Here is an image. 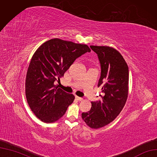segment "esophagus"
Returning a JSON list of instances; mask_svg holds the SVG:
<instances>
[{
  "instance_id": "34e87169",
  "label": "esophagus",
  "mask_w": 157,
  "mask_h": 157,
  "mask_svg": "<svg viewBox=\"0 0 157 157\" xmlns=\"http://www.w3.org/2000/svg\"><path fill=\"white\" fill-rule=\"evenodd\" d=\"M75 99H77V101H81L83 100L82 98H81V97H78V96L75 97Z\"/></svg>"
}]
</instances>
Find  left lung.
<instances>
[{
    "label": "left lung",
    "instance_id": "1",
    "mask_svg": "<svg viewBox=\"0 0 157 157\" xmlns=\"http://www.w3.org/2000/svg\"><path fill=\"white\" fill-rule=\"evenodd\" d=\"M90 48L98 56L101 73L98 82L103 96L91 102V108L82 113V118L91 128H99L115 120L123 109L128 92V67L121 54L107 46Z\"/></svg>",
    "mask_w": 157,
    "mask_h": 157
}]
</instances>
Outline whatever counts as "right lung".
Returning a JSON list of instances; mask_svg holds the SVG:
<instances>
[{
    "mask_svg": "<svg viewBox=\"0 0 157 157\" xmlns=\"http://www.w3.org/2000/svg\"><path fill=\"white\" fill-rule=\"evenodd\" d=\"M90 51L86 45L55 38L44 43L34 52L26 73L25 94L30 109L41 121H58L72 104L75 96L54 82L63 77L77 58Z\"/></svg>",
    "mask_w": 157,
    "mask_h": 157,
    "instance_id": "1",
    "label": "right lung"
}]
</instances>
